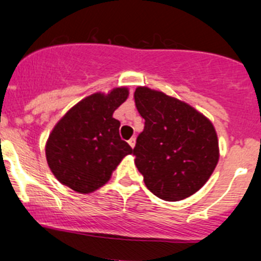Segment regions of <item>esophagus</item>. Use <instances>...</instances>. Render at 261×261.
<instances>
[{
  "label": "esophagus",
  "mask_w": 261,
  "mask_h": 261,
  "mask_svg": "<svg viewBox=\"0 0 261 261\" xmlns=\"http://www.w3.org/2000/svg\"><path fill=\"white\" fill-rule=\"evenodd\" d=\"M128 145H130L131 146V147H135V144H136V139H135V137H131V139L130 140H128Z\"/></svg>",
  "instance_id": "esophagus-1"
}]
</instances>
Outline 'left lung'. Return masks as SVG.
Masks as SVG:
<instances>
[{"label":"left lung","instance_id":"left-lung-1","mask_svg":"<svg viewBox=\"0 0 261 261\" xmlns=\"http://www.w3.org/2000/svg\"><path fill=\"white\" fill-rule=\"evenodd\" d=\"M134 98L145 127L133 153L146 187L168 202L194 194L210 179L219 160L213 124L191 105L162 91L139 87Z\"/></svg>","mask_w":261,"mask_h":261}]
</instances>
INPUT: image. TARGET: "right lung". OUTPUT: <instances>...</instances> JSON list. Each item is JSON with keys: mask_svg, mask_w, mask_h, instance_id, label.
I'll list each match as a JSON object with an SVG mask.
<instances>
[{"mask_svg": "<svg viewBox=\"0 0 261 261\" xmlns=\"http://www.w3.org/2000/svg\"><path fill=\"white\" fill-rule=\"evenodd\" d=\"M127 88L95 93L83 99L54 126L45 156L50 171L78 193H91L110 179L133 148L119 135L120 121L113 114L127 99Z\"/></svg>", "mask_w": 261, "mask_h": 261, "instance_id": "right-lung-1", "label": "right lung"}]
</instances>
